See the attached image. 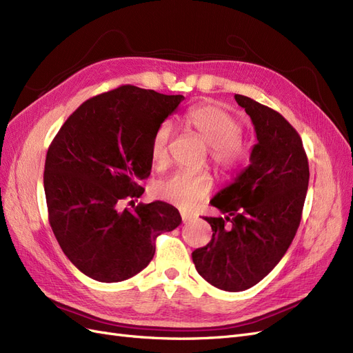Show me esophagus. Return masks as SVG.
Here are the masks:
<instances>
[{
    "label": "esophagus",
    "instance_id": "34e87169",
    "mask_svg": "<svg viewBox=\"0 0 353 353\" xmlns=\"http://www.w3.org/2000/svg\"><path fill=\"white\" fill-rule=\"evenodd\" d=\"M181 218H183L184 222H188L194 218L193 213H187V212H181Z\"/></svg>",
    "mask_w": 353,
    "mask_h": 353
}]
</instances>
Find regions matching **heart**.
<instances>
[{
  "label": "heart",
  "mask_w": 353,
  "mask_h": 353,
  "mask_svg": "<svg viewBox=\"0 0 353 353\" xmlns=\"http://www.w3.org/2000/svg\"><path fill=\"white\" fill-rule=\"evenodd\" d=\"M184 122L210 147L212 162L221 170L231 172L237 169L245 156V144L241 140V122L222 104H203L185 113ZM172 134L169 123H162L152 138V159L162 165L168 159V144ZM213 187V179L206 172L178 169L159 179L156 194L181 208H191L205 199Z\"/></svg>",
  "instance_id": "b5f03b06"
}]
</instances>
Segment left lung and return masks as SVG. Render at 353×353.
I'll use <instances>...</instances> for the list:
<instances>
[{"label":"left lung","instance_id":"left-lung-1","mask_svg":"<svg viewBox=\"0 0 353 353\" xmlns=\"http://www.w3.org/2000/svg\"><path fill=\"white\" fill-rule=\"evenodd\" d=\"M234 99L250 116L256 143L250 165L210 205L212 240L193 252L197 272L225 292L258 284L281 261L296 236L309 183V165L297 131L284 117L245 95Z\"/></svg>","mask_w":353,"mask_h":353}]
</instances>
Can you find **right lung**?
I'll return each instance as SVG.
<instances>
[{"label": "right lung", "mask_w": 353, "mask_h": 353, "mask_svg": "<svg viewBox=\"0 0 353 353\" xmlns=\"http://www.w3.org/2000/svg\"><path fill=\"white\" fill-rule=\"evenodd\" d=\"M183 100L122 85L82 103L52 140L44 169L50 225L90 279H131L153 259L157 236L181 223L178 209L160 200L119 206L144 193L138 181L152 172L153 134Z\"/></svg>", "instance_id": "right-lung-1"}]
</instances>
